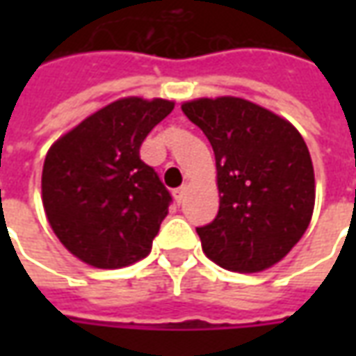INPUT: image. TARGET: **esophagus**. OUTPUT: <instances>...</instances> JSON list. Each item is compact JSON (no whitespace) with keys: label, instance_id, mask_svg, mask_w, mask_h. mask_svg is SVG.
Returning <instances> with one entry per match:
<instances>
[{"label":"esophagus","instance_id":"obj_1","mask_svg":"<svg viewBox=\"0 0 356 356\" xmlns=\"http://www.w3.org/2000/svg\"><path fill=\"white\" fill-rule=\"evenodd\" d=\"M186 191H188V186L183 185V186H179L177 191H175V200L179 202V204H183V200H185V194Z\"/></svg>","mask_w":356,"mask_h":356}]
</instances>
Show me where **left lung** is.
I'll use <instances>...</instances> for the list:
<instances>
[{
  "label": "left lung",
  "mask_w": 356,
  "mask_h": 356,
  "mask_svg": "<svg viewBox=\"0 0 356 356\" xmlns=\"http://www.w3.org/2000/svg\"><path fill=\"white\" fill-rule=\"evenodd\" d=\"M181 108L216 154L219 211L196 229L204 252L229 270L273 267L313 216L314 171L305 140L288 120L238 97L196 99Z\"/></svg>",
  "instance_id": "8db88e82"
}]
</instances>
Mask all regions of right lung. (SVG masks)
I'll return each mask as SVG.
<instances>
[{"instance_id":"add662e5","label":"right lung","mask_w":356,"mask_h":356,"mask_svg":"<svg viewBox=\"0 0 356 356\" xmlns=\"http://www.w3.org/2000/svg\"><path fill=\"white\" fill-rule=\"evenodd\" d=\"M175 102L127 97L63 135L45 156L42 200L51 229L78 259L122 268L147 257L171 204L139 148Z\"/></svg>"}]
</instances>
